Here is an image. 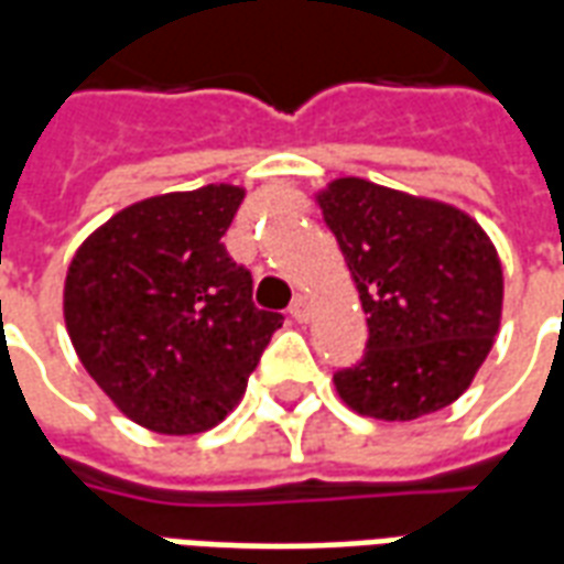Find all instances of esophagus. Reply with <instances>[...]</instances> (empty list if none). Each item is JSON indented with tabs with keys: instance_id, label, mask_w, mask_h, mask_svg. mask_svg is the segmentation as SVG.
Here are the masks:
<instances>
[{
	"instance_id": "esophagus-1",
	"label": "esophagus",
	"mask_w": 564,
	"mask_h": 564,
	"mask_svg": "<svg viewBox=\"0 0 564 564\" xmlns=\"http://www.w3.org/2000/svg\"><path fill=\"white\" fill-rule=\"evenodd\" d=\"M307 314H311V307H307V299H305V295H295L293 305H290V317L299 319V323H305Z\"/></svg>"
}]
</instances>
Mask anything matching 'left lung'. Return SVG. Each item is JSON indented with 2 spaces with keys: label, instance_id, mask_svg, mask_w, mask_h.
Listing matches in <instances>:
<instances>
[{
  "label": "left lung",
  "instance_id": "left-lung-1",
  "mask_svg": "<svg viewBox=\"0 0 564 564\" xmlns=\"http://www.w3.org/2000/svg\"><path fill=\"white\" fill-rule=\"evenodd\" d=\"M317 198L368 317L362 359L335 371L338 395L356 414L402 423L456 402L501 323L492 241L453 205L362 177H338Z\"/></svg>",
  "mask_w": 564,
  "mask_h": 564
}]
</instances>
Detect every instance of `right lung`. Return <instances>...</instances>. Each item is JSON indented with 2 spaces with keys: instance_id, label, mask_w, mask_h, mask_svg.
<instances>
[{
  "instance_id": "obj_1",
  "label": "right lung",
  "mask_w": 564,
  "mask_h": 564,
  "mask_svg": "<svg viewBox=\"0 0 564 564\" xmlns=\"http://www.w3.org/2000/svg\"><path fill=\"white\" fill-rule=\"evenodd\" d=\"M241 198V186L208 184L135 202L68 265V338L105 395L150 432L220 423L281 329L220 241Z\"/></svg>"
}]
</instances>
